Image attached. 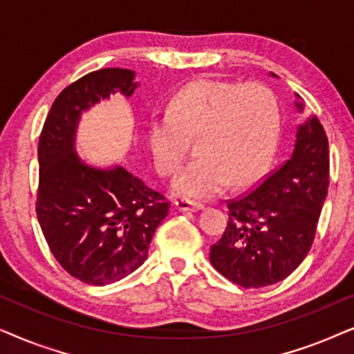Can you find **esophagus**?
Segmentation results:
<instances>
[{
    "mask_svg": "<svg viewBox=\"0 0 354 354\" xmlns=\"http://www.w3.org/2000/svg\"><path fill=\"white\" fill-rule=\"evenodd\" d=\"M176 209L177 211H201L205 209V205L198 201H192V200H177L176 201Z\"/></svg>",
    "mask_w": 354,
    "mask_h": 354,
    "instance_id": "1",
    "label": "esophagus"
}]
</instances>
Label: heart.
<instances>
[{
  "instance_id": "b5f03b06",
  "label": "heart",
  "mask_w": 354,
  "mask_h": 354,
  "mask_svg": "<svg viewBox=\"0 0 354 354\" xmlns=\"http://www.w3.org/2000/svg\"><path fill=\"white\" fill-rule=\"evenodd\" d=\"M279 132V106L259 84L216 79L192 82L171 100L166 118L149 125L154 166L171 176L196 138L198 156L178 172L172 192L206 200L234 183H245L264 166Z\"/></svg>"
}]
</instances>
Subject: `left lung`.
<instances>
[{"label":"left lung","instance_id":"1","mask_svg":"<svg viewBox=\"0 0 354 354\" xmlns=\"http://www.w3.org/2000/svg\"><path fill=\"white\" fill-rule=\"evenodd\" d=\"M295 98L303 113L301 96ZM328 166L327 135L316 115H309L298 125L287 161L248 195L229 201L224 235L209 251L212 266L245 288L288 277L311 250L327 198Z\"/></svg>","mask_w":354,"mask_h":354}]
</instances>
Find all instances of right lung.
Wrapping results in <instances>:
<instances>
[{
  "label": "right lung",
  "mask_w": 354,
  "mask_h": 354,
  "mask_svg": "<svg viewBox=\"0 0 354 354\" xmlns=\"http://www.w3.org/2000/svg\"><path fill=\"white\" fill-rule=\"evenodd\" d=\"M135 72L106 67L67 86L53 103L38 142L37 217L51 253L72 277L108 285L148 258L169 203L122 166L98 167L75 151L84 113L115 93L130 98Z\"/></svg>",
  "instance_id": "right-lung-1"
}]
</instances>
